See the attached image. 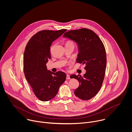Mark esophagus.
<instances>
[{
    "mask_svg": "<svg viewBox=\"0 0 132 132\" xmlns=\"http://www.w3.org/2000/svg\"><path fill=\"white\" fill-rule=\"evenodd\" d=\"M70 79V78L69 75H67V76H66V79Z\"/></svg>",
    "mask_w": 132,
    "mask_h": 132,
    "instance_id": "1",
    "label": "esophagus"
}]
</instances>
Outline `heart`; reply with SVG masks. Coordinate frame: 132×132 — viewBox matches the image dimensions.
I'll use <instances>...</instances> for the list:
<instances>
[{
	"label": "heart",
	"instance_id": "1",
	"mask_svg": "<svg viewBox=\"0 0 132 132\" xmlns=\"http://www.w3.org/2000/svg\"><path fill=\"white\" fill-rule=\"evenodd\" d=\"M67 44H73V43H72V42H71L70 41H68L67 42Z\"/></svg>",
	"mask_w": 132,
	"mask_h": 132
}]
</instances>
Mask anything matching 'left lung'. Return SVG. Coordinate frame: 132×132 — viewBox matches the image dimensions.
Returning <instances> with one entry per match:
<instances>
[{"instance_id": "obj_1", "label": "left lung", "mask_w": 132, "mask_h": 132, "mask_svg": "<svg viewBox=\"0 0 132 132\" xmlns=\"http://www.w3.org/2000/svg\"><path fill=\"white\" fill-rule=\"evenodd\" d=\"M63 37L78 45L79 53L76 61L86 65V72L84 76L73 74L70 77L79 82L74 91L75 96L81 100H88L97 95L103 81L106 64L105 47L99 37L88 29L70 30L65 32Z\"/></svg>"}]
</instances>
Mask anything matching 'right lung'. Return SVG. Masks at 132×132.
Returning <instances> with one entry per match:
<instances>
[{"mask_svg":"<svg viewBox=\"0 0 132 132\" xmlns=\"http://www.w3.org/2000/svg\"><path fill=\"white\" fill-rule=\"evenodd\" d=\"M66 29L42 30L36 33L28 42L23 56V70L26 78L35 96L42 101L54 98L66 75L62 71L48 70L46 63L51 59L50 47Z\"/></svg>","mask_w":132,"mask_h":132,"instance_id":"add662e5","label":"right lung"}]
</instances>
